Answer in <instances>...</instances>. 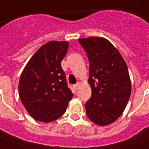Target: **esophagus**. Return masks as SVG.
I'll use <instances>...</instances> for the list:
<instances>
[{
	"instance_id": "34e87169",
	"label": "esophagus",
	"mask_w": 149,
	"mask_h": 149,
	"mask_svg": "<svg viewBox=\"0 0 149 149\" xmlns=\"http://www.w3.org/2000/svg\"><path fill=\"white\" fill-rule=\"evenodd\" d=\"M80 83H79V82H78V83H77V84H76L74 85V87H75V89H76V90H77V89L79 88V86H80Z\"/></svg>"
}]
</instances>
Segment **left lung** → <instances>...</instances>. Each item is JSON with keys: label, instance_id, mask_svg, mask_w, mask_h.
<instances>
[{"label": "left lung", "instance_id": "obj_1", "mask_svg": "<svg viewBox=\"0 0 149 149\" xmlns=\"http://www.w3.org/2000/svg\"><path fill=\"white\" fill-rule=\"evenodd\" d=\"M90 63L88 84L92 95L85 104L87 117L99 126L114 122L125 111L132 84L125 59L103 37L78 39Z\"/></svg>", "mask_w": 149, "mask_h": 149}]
</instances>
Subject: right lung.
<instances>
[{
    "label": "right lung",
    "instance_id": "right-lung-1",
    "mask_svg": "<svg viewBox=\"0 0 149 149\" xmlns=\"http://www.w3.org/2000/svg\"><path fill=\"white\" fill-rule=\"evenodd\" d=\"M68 49L66 41H50L36 52L22 71L19 97L35 120L45 123L57 120L72 98L61 66Z\"/></svg>",
    "mask_w": 149,
    "mask_h": 149
}]
</instances>
